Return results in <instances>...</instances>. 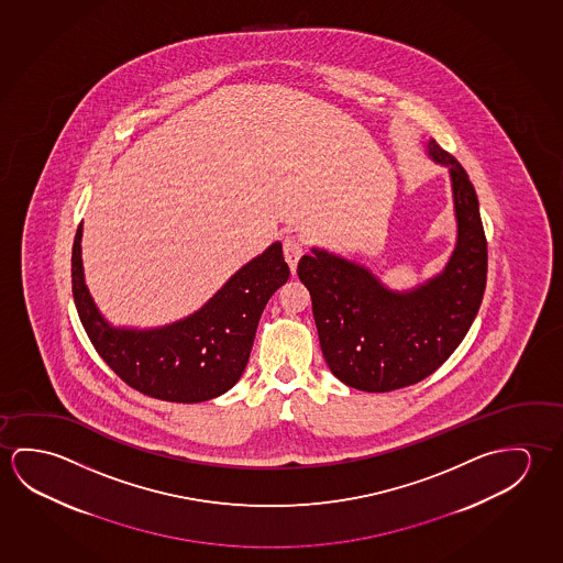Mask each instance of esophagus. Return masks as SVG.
<instances>
[{"label": "esophagus", "mask_w": 563, "mask_h": 563, "mask_svg": "<svg viewBox=\"0 0 563 563\" xmlns=\"http://www.w3.org/2000/svg\"><path fill=\"white\" fill-rule=\"evenodd\" d=\"M303 242L299 241L297 236H286V241H284V256H286L289 268L295 269L297 262L303 256Z\"/></svg>", "instance_id": "1"}]
</instances>
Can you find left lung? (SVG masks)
I'll list each match as a JSON object with an SVG mask.
<instances>
[{
  "instance_id": "8db88e82",
  "label": "left lung",
  "mask_w": 563,
  "mask_h": 563,
  "mask_svg": "<svg viewBox=\"0 0 563 563\" xmlns=\"http://www.w3.org/2000/svg\"><path fill=\"white\" fill-rule=\"evenodd\" d=\"M432 161L448 166L457 241L442 274L391 291L354 262L312 249L297 276L309 289L322 356L342 384L385 393L419 384L452 356L472 327L487 282L479 201L462 164L437 141Z\"/></svg>"
}]
</instances>
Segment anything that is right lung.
Instances as JSON below:
<instances>
[{
    "mask_svg": "<svg viewBox=\"0 0 563 563\" xmlns=\"http://www.w3.org/2000/svg\"><path fill=\"white\" fill-rule=\"evenodd\" d=\"M80 242L81 223L71 249V294L93 349L129 387L161 401H209L229 391L251 357L260 314L289 277L274 242L188 319L151 331L115 329L86 287Z\"/></svg>",
    "mask_w": 563,
    "mask_h": 563,
    "instance_id": "obj_1",
    "label": "right lung"
}]
</instances>
